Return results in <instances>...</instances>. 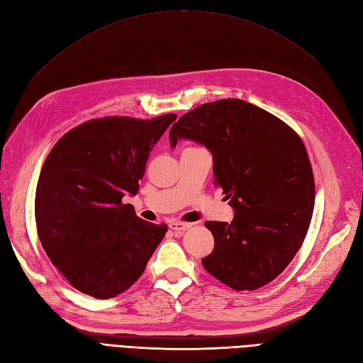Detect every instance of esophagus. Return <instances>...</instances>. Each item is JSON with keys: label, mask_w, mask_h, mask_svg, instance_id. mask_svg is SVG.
Wrapping results in <instances>:
<instances>
[{"label": "esophagus", "mask_w": 363, "mask_h": 363, "mask_svg": "<svg viewBox=\"0 0 363 363\" xmlns=\"http://www.w3.org/2000/svg\"><path fill=\"white\" fill-rule=\"evenodd\" d=\"M168 227L172 230V232H186V230H189L192 227V224H188V223H182V221H171L168 224Z\"/></svg>", "instance_id": "34e87169"}]
</instances>
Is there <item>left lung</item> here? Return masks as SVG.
<instances>
[{"mask_svg": "<svg viewBox=\"0 0 363 363\" xmlns=\"http://www.w3.org/2000/svg\"><path fill=\"white\" fill-rule=\"evenodd\" d=\"M182 139L211 151L213 184L235 211L230 224L204 223L215 239L204 269L236 291L272 281L300 250L313 213L303 140L277 116L235 98L183 115L169 131L171 148Z\"/></svg>", "mask_w": 363, "mask_h": 363, "instance_id": "8db88e82", "label": "left lung"}]
</instances>
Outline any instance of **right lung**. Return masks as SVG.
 Returning a JSON list of instances; mask_svg holds the SVG:
<instances>
[{"mask_svg": "<svg viewBox=\"0 0 363 363\" xmlns=\"http://www.w3.org/2000/svg\"><path fill=\"white\" fill-rule=\"evenodd\" d=\"M177 119L87 121L62 136L36 188V225L47 256L75 289L107 300L144 272L167 233L136 216V195L151 150Z\"/></svg>", "mask_w": 363, "mask_h": 363, "instance_id": "obj_1", "label": "right lung"}]
</instances>
